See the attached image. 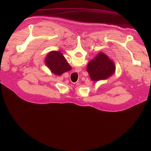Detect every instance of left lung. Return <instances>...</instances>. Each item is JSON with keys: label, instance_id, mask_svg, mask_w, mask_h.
<instances>
[{"label": "left lung", "instance_id": "left-lung-1", "mask_svg": "<svg viewBox=\"0 0 151 151\" xmlns=\"http://www.w3.org/2000/svg\"><path fill=\"white\" fill-rule=\"evenodd\" d=\"M87 70L93 81L106 79L115 71V65L109 57L103 52H99L88 64Z\"/></svg>", "mask_w": 151, "mask_h": 151}]
</instances>
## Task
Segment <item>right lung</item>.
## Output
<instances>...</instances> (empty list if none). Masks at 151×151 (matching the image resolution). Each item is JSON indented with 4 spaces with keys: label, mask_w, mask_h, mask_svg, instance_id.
Segmentation results:
<instances>
[{
    "label": "right lung",
    "mask_w": 151,
    "mask_h": 151,
    "mask_svg": "<svg viewBox=\"0 0 151 151\" xmlns=\"http://www.w3.org/2000/svg\"><path fill=\"white\" fill-rule=\"evenodd\" d=\"M45 64L51 71L57 75H61L72 69L63 54L56 51H51L47 55Z\"/></svg>",
    "instance_id": "right-lung-1"
}]
</instances>
